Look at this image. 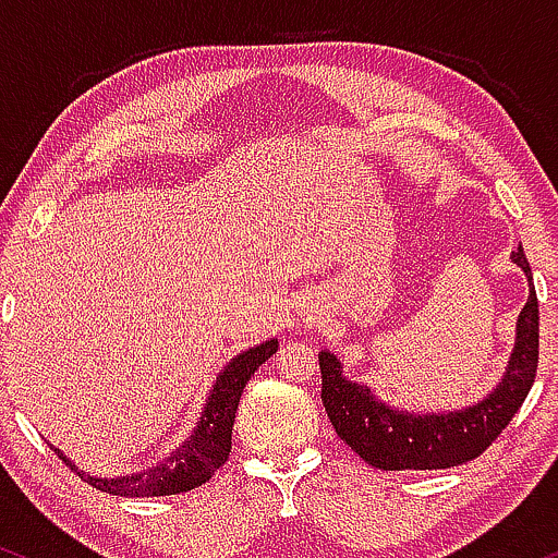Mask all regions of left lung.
I'll use <instances>...</instances> for the list:
<instances>
[{"label": "left lung", "mask_w": 558, "mask_h": 558, "mask_svg": "<svg viewBox=\"0 0 558 558\" xmlns=\"http://www.w3.org/2000/svg\"><path fill=\"white\" fill-rule=\"evenodd\" d=\"M530 280V299L517 323V345L504 383L477 407L451 414H401L375 401L369 388L349 383L341 362L323 351V403L332 430L377 470H448L477 459L504 433L527 399L537 373V296L522 246L511 252Z\"/></svg>", "instance_id": "left-lung-1"}]
</instances>
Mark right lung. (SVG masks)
<instances>
[{"label":"right lung","mask_w":558,"mask_h":558,"mask_svg":"<svg viewBox=\"0 0 558 558\" xmlns=\"http://www.w3.org/2000/svg\"><path fill=\"white\" fill-rule=\"evenodd\" d=\"M278 351V341H265L257 349L243 351L228 364L226 373L217 377L213 396H209L207 409H204L202 420H198L194 435L181 448L170 453L162 464L151 466V470L138 472V475L123 477H88L75 470L73 464L57 451V457L65 462L75 475L94 485L96 490L112 493V496L125 498H149V496H175V493L194 490L202 483L228 462L230 457V438H233V422L239 399L252 380V375Z\"/></svg>","instance_id":"obj_1"}]
</instances>
